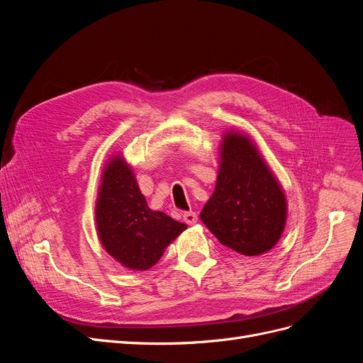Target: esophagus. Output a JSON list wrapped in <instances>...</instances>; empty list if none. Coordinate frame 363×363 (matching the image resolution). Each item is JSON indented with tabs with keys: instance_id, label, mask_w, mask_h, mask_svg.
Here are the masks:
<instances>
[{
	"instance_id": "34e87169",
	"label": "esophagus",
	"mask_w": 363,
	"mask_h": 363,
	"mask_svg": "<svg viewBox=\"0 0 363 363\" xmlns=\"http://www.w3.org/2000/svg\"><path fill=\"white\" fill-rule=\"evenodd\" d=\"M183 219H184L186 224L194 225L196 221H199V216H196L195 212H186V213L183 215Z\"/></svg>"
}]
</instances>
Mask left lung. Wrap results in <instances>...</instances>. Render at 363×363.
<instances>
[{"label": "left lung", "mask_w": 363, "mask_h": 363, "mask_svg": "<svg viewBox=\"0 0 363 363\" xmlns=\"http://www.w3.org/2000/svg\"><path fill=\"white\" fill-rule=\"evenodd\" d=\"M288 203L279 180L247 135L225 131L215 191L200 213L223 245L259 256L279 242Z\"/></svg>", "instance_id": "left-lung-1"}]
</instances>
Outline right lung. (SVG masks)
Masks as SVG:
<instances>
[{"label": "right lung", "mask_w": 363, "mask_h": 363, "mask_svg": "<svg viewBox=\"0 0 363 363\" xmlns=\"http://www.w3.org/2000/svg\"><path fill=\"white\" fill-rule=\"evenodd\" d=\"M98 238L121 265L145 271L188 225L151 211L123 156H113L101 175L95 206Z\"/></svg>", "instance_id": "1"}]
</instances>
